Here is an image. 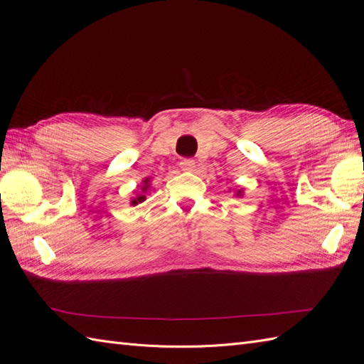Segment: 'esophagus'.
I'll return each mask as SVG.
<instances>
[{"label": "esophagus", "mask_w": 364, "mask_h": 364, "mask_svg": "<svg viewBox=\"0 0 364 364\" xmlns=\"http://www.w3.org/2000/svg\"><path fill=\"white\" fill-rule=\"evenodd\" d=\"M180 168H181L183 172H192L193 168H196V161H193V159H189V158L181 159Z\"/></svg>", "instance_id": "34e87169"}]
</instances>
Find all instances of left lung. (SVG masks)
<instances>
[{
	"mask_svg": "<svg viewBox=\"0 0 364 364\" xmlns=\"http://www.w3.org/2000/svg\"><path fill=\"white\" fill-rule=\"evenodd\" d=\"M234 196H235V197H239V198H240V197L243 196V191H242V189H239V191H235V192H234Z\"/></svg>",
	"mask_w": 364,
	"mask_h": 364,
	"instance_id": "1",
	"label": "left lung"
}]
</instances>
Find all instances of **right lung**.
<instances>
[{
    "mask_svg": "<svg viewBox=\"0 0 364 364\" xmlns=\"http://www.w3.org/2000/svg\"><path fill=\"white\" fill-rule=\"evenodd\" d=\"M150 178L147 176V178H144L142 180V183H141V189L139 191H134V196L130 198V205L132 206H138L139 203H142V201H146V196H147V192H149V189H150Z\"/></svg>",
    "mask_w": 364,
    "mask_h": 364,
    "instance_id": "add662e5",
    "label": "right lung"
}]
</instances>
